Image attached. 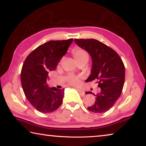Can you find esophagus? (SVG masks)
<instances>
[{
  "label": "esophagus",
  "instance_id": "34e87169",
  "mask_svg": "<svg viewBox=\"0 0 146 146\" xmlns=\"http://www.w3.org/2000/svg\"><path fill=\"white\" fill-rule=\"evenodd\" d=\"M77 90H78V91L79 92V93H80V96H82V97H84V96H85V93H84V92L83 91L79 90V89H78V88H77Z\"/></svg>",
  "mask_w": 146,
  "mask_h": 146
}]
</instances>
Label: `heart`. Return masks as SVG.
<instances>
[{
	"label": "heart",
	"mask_w": 146,
	"mask_h": 146,
	"mask_svg": "<svg viewBox=\"0 0 146 146\" xmlns=\"http://www.w3.org/2000/svg\"><path fill=\"white\" fill-rule=\"evenodd\" d=\"M72 55L78 64L84 62L87 63L88 62L89 54L85 49L76 48L72 50ZM67 80L71 84H76L79 82V78L78 76H70L68 78Z\"/></svg>",
	"instance_id": "heart-1"
}]
</instances>
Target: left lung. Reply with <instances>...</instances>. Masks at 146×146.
Here are the masks:
<instances>
[{
  "instance_id": "8db88e82",
  "label": "left lung",
  "mask_w": 146,
  "mask_h": 146,
  "mask_svg": "<svg viewBox=\"0 0 146 146\" xmlns=\"http://www.w3.org/2000/svg\"><path fill=\"white\" fill-rule=\"evenodd\" d=\"M75 43L84 49L92 59L91 75L86 82L97 80L100 91L95 95L94 104L88 108L95 113L110 110L122 93L125 80V67L120 56L112 48L95 39H74Z\"/></svg>"
}]
</instances>
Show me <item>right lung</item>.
I'll use <instances>...</instances> for the list:
<instances>
[{"label": "right lung", "mask_w": 146, "mask_h": 146, "mask_svg": "<svg viewBox=\"0 0 146 146\" xmlns=\"http://www.w3.org/2000/svg\"><path fill=\"white\" fill-rule=\"evenodd\" d=\"M73 38L50 40L37 47L27 56L22 68L21 84L27 99L39 112L55 111L63 102L64 89L49 88V71L55 70Z\"/></svg>", "instance_id": "1"}]
</instances>
